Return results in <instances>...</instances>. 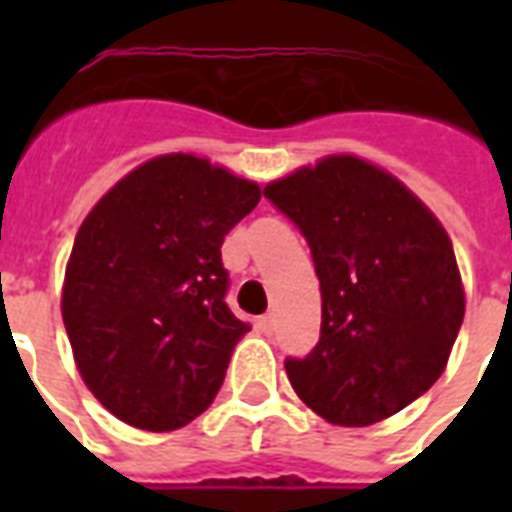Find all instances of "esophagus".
<instances>
[{
    "label": "esophagus",
    "mask_w": 512,
    "mask_h": 512,
    "mask_svg": "<svg viewBox=\"0 0 512 512\" xmlns=\"http://www.w3.org/2000/svg\"><path fill=\"white\" fill-rule=\"evenodd\" d=\"M257 327H260V332H265V335H271L273 329H276V316H273V313H265V316L257 319Z\"/></svg>",
    "instance_id": "esophagus-1"
}]
</instances>
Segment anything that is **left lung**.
Returning a JSON list of instances; mask_svg holds the SVG:
<instances>
[{
    "instance_id": "obj_1",
    "label": "left lung",
    "mask_w": 512,
    "mask_h": 512,
    "mask_svg": "<svg viewBox=\"0 0 512 512\" xmlns=\"http://www.w3.org/2000/svg\"><path fill=\"white\" fill-rule=\"evenodd\" d=\"M263 193L300 228L321 284L319 342L284 361L295 393L348 428L401 412L441 377L465 316L444 225L401 180L348 154Z\"/></svg>"
}]
</instances>
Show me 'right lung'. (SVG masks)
Returning a JSON list of instances; mask_svg holds the SVG:
<instances>
[{
  "label": "right lung",
  "mask_w": 512,
  "mask_h": 512,
  "mask_svg": "<svg viewBox=\"0 0 512 512\" xmlns=\"http://www.w3.org/2000/svg\"><path fill=\"white\" fill-rule=\"evenodd\" d=\"M260 185L191 154L156 156L84 217L63 281V324L92 396L140 430L196 420L249 332L225 305V233Z\"/></svg>",
  "instance_id": "add662e5"
}]
</instances>
